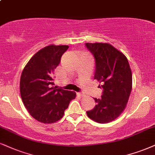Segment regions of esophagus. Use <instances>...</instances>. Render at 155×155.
<instances>
[{
    "mask_svg": "<svg viewBox=\"0 0 155 155\" xmlns=\"http://www.w3.org/2000/svg\"><path fill=\"white\" fill-rule=\"evenodd\" d=\"M77 95H79L80 97H83V96H85V94H84V93H78Z\"/></svg>",
    "mask_w": 155,
    "mask_h": 155,
    "instance_id": "esophagus-1",
    "label": "esophagus"
}]
</instances>
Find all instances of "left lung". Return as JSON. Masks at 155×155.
Here are the masks:
<instances>
[{"label": "left lung", "instance_id": "1", "mask_svg": "<svg viewBox=\"0 0 155 155\" xmlns=\"http://www.w3.org/2000/svg\"><path fill=\"white\" fill-rule=\"evenodd\" d=\"M85 45L94 55V79L101 83L103 88L101 98H94L95 107L87 111V115L97 123H109L121 115L127 107L132 89L130 65L127 57L110 44L86 43Z\"/></svg>", "mask_w": 155, "mask_h": 155}]
</instances>
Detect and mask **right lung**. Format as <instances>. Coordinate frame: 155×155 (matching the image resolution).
Here are the masks:
<instances>
[{
    "label": "right lung",
    "mask_w": 155,
    "mask_h": 155,
    "mask_svg": "<svg viewBox=\"0 0 155 155\" xmlns=\"http://www.w3.org/2000/svg\"><path fill=\"white\" fill-rule=\"evenodd\" d=\"M68 45H50L30 59L21 75L20 94L24 106L34 118L43 124H53L62 118L73 91L52 86L54 71Z\"/></svg>",
    "instance_id": "right-lung-1"
}]
</instances>
